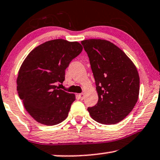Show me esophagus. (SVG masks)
<instances>
[{"label":"esophagus","mask_w":160,"mask_h":160,"mask_svg":"<svg viewBox=\"0 0 160 160\" xmlns=\"http://www.w3.org/2000/svg\"><path fill=\"white\" fill-rule=\"evenodd\" d=\"M78 97L80 98V99L82 100L84 98V93H80V94H78Z\"/></svg>","instance_id":"1"}]
</instances>
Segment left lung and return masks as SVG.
Instances as JSON below:
<instances>
[{
	"instance_id": "left-lung-1",
	"label": "left lung",
	"mask_w": 160,
	"mask_h": 160,
	"mask_svg": "<svg viewBox=\"0 0 160 160\" xmlns=\"http://www.w3.org/2000/svg\"><path fill=\"white\" fill-rule=\"evenodd\" d=\"M81 44L90 61L99 97L97 105L88 108L90 116L102 124L120 122L138 102L137 68L123 51L109 41L92 39Z\"/></svg>"
}]
</instances>
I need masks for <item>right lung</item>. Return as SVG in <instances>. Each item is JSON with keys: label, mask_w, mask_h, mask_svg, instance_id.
I'll return each mask as SVG.
<instances>
[{"label": "right lung", "mask_w": 160, "mask_h": 160, "mask_svg": "<svg viewBox=\"0 0 160 160\" xmlns=\"http://www.w3.org/2000/svg\"><path fill=\"white\" fill-rule=\"evenodd\" d=\"M78 42L54 39L34 48L21 65L17 90L25 110L37 122L52 126L68 116L75 95L57 88L65 70L82 52Z\"/></svg>", "instance_id": "add662e5"}]
</instances>
